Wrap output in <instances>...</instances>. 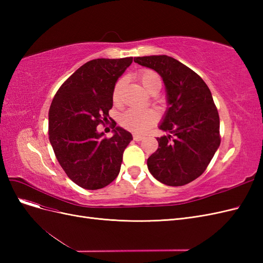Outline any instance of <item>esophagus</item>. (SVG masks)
<instances>
[{"mask_svg":"<svg viewBox=\"0 0 263 263\" xmlns=\"http://www.w3.org/2000/svg\"><path fill=\"white\" fill-rule=\"evenodd\" d=\"M133 138H134L135 141H140V140L144 139L145 137L141 136V135H138V134H134V135H133Z\"/></svg>","mask_w":263,"mask_h":263,"instance_id":"34e87169","label":"esophagus"}]
</instances>
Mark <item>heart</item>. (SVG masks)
<instances>
[{"label":"heart","instance_id":"1","mask_svg":"<svg viewBox=\"0 0 263 263\" xmlns=\"http://www.w3.org/2000/svg\"><path fill=\"white\" fill-rule=\"evenodd\" d=\"M139 81L141 82L145 90L151 94L157 95L161 89V78L156 71L150 69H144L138 73ZM125 83V79H118L113 89V102L118 103L121 98L122 87ZM159 121V113L154 108L138 109L130 108L126 110L121 116V125L126 129H129L137 133H144L148 130L151 126H154Z\"/></svg>","mask_w":263,"mask_h":263}]
</instances>
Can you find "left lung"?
Segmentation results:
<instances>
[{
  "mask_svg": "<svg viewBox=\"0 0 263 263\" xmlns=\"http://www.w3.org/2000/svg\"><path fill=\"white\" fill-rule=\"evenodd\" d=\"M161 76L169 107L159 128L170 133L157 138L159 147L147 165L163 184L181 186L206 170L220 145L219 116L212 93L192 69L169 55L134 59Z\"/></svg>",
  "mask_w": 263,
  "mask_h": 263,
  "instance_id": "8db88e82",
  "label": "left lung"
}]
</instances>
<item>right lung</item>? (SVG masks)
I'll use <instances>...</instances> for the list:
<instances>
[{"label":"right lung","mask_w":263,"mask_h":263,"mask_svg":"<svg viewBox=\"0 0 263 263\" xmlns=\"http://www.w3.org/2000/svg\"><path fill=\"white\" fill-rule=\"evenodd\" d=\"M133 57L94 59L70 76L55 93L49 108V140L68 178L86 190L108 185L118 176L129 132L115 127L110 138L97 127L108 122L113 89ZM110 119V117H109Z\"/></svg>","instance_id":"right-lung-1"}]
</instances>
